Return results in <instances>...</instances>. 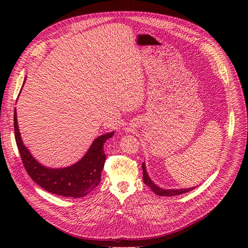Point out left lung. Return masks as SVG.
<instances>
[{
	"label": "left lung",
	"mask_w": 248,
	"mask_h": 248,
	"mask_svg": "<svg viewBox=\"0 0 248 248\" xmlns=\"http://www.w3.org/2000/svg\"><path fill=\"white\" fill-rule=\"evenodd\" d=\"M142 170H143V181H144V184L146 186H148L153 192H155L157 195H160V196H173V195H180V194H184V193H186L192 189H194L195 187H190V188H186V189H163V188H160L159 186H157L156 185H154V183H152V181L150 180V178L147 174V171H146V168H145V164L143 163L142 164Z\"/></svg>",
	"instance_id": "left-lung-1"
}]
</instances>
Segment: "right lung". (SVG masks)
<instances>
[{
	"instance_id": "1",
	"label": "right lung",
	"mask_w": 248,
	"mask_h": 248,
	"mask_svg": "<svg viewBox=\"0 0 248 248\" xmlns=\"http://www.w3.org/2000/svg\"><path fill=\"white\" fill-rule=\"evenodd\" d=\"M16 142L23 166L30 178L43 189L63 197H84L101 181V172L104 168L106 155L104 143L113 137L114 132H109L97 137L85 156L74 166L63 169H49L35 160L22 143L18 130L16 110L14 115Z\"/></svg>"
}]
</instances>
